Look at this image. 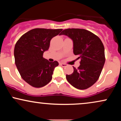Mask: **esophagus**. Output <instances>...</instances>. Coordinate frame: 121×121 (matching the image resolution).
I'll return each mask as SVG.
<instances>
[{"label":"esophagus","instance_id":"esophagus-1","mask_svg":"<svg viewBox=\"0 0 121 121\" xmlns=\"http://www.w3.org/2000/svg\"><path fill=\"white\" fill-rule=\"evenodd\" d=\"M60 65H61L62 67H66V66L68 65L66 64H65V63H61Z\"/></svg>","mask_w":121,"mask_h":121}]
</instances>
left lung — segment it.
Returning <instances> with one entry per match:
<instances>
[{
  "label": "left lung",
  "instance_id": "1",
  "mask_svg": "<svg viewBox=\"0 0 121 121\" xmlns=\"http://www.w3.org/2000/svg\"><path fill=\"white\" fill-rule=\"evenodd\" d=\"M73 40V53L81 59L80 65L71 74H66L67 81L78 89L89 88L99 78L105 62V48L97 36L84 29L68 28L62 30Z\"/></svg>",
  "mask_w": 121,
  "mask_h": 121
}]
</instances>
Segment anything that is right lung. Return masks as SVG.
Wrapping results in <instances>:
<instances>
[{
  "mask_svg": "<svg viewBox=\"0 0 121 121\" xmlns=\"http://www.w3.org/2000/svg\"><path fill=\"white\" fill-rule=\"evenodd\" d=\"M62 30L33 29L22 35L15 44V64L22 78L32 86H44L52 80L59 62L49 61L43 58V53L49 49L51 39Z\"/></svg>",
  "mask_w": 121,
  "mask_h": 121,
  "instance_id": "right-lung-1",
  "label": "right lung"
}]
</instances>
